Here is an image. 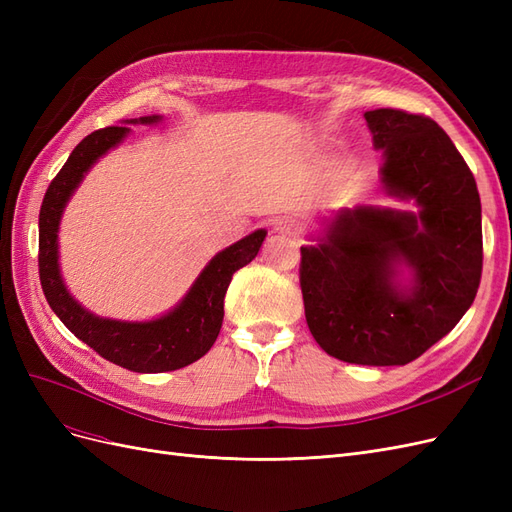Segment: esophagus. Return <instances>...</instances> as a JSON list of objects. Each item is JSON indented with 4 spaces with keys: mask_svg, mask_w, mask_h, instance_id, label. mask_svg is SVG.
<instances>
[{
    "mask_svg": "<svg viewBox=\"0 0 512 512\" xmlns=\"http://www.w3.org/2000/svg\"><path fill=\"white\" fill-rule=\"evenodd\" d=\"M275 230L284 237H299L301 235V222L294 218H280L275 222Z\"/></svg>",
    "mask_w": 512,
    "mask_h": 512,
    "instance_id": "obj_1",
    "label": "esophagus"
}]
</instances>
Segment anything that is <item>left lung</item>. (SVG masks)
Returning <instances> with one entry per match:
<instances>
[{"instance_id":"1","label":"left lung","mask_w":512,"mask_h":512,"mask_svg":"<svg viewBox=\"0 0 512 512\" xmlns=\"http://www.w3.org/2000/svg\"><path fill=\"white\" fill-rule=\"evenodd\" d=\"M382 149V188L418 211L342 209L318 245L301 247L305 320L318 346L354 365H406L455 329L483 271L480 196L436 121L367 111ZM411 269L400 282V265Z\"/></svg>"}]
</instances>
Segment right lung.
Wrapping results in <instances>:
<instances>
[{"label":"right lung","mask_w":512,"mask_h":512,"mask_svg":"<svg viewBox=\"0 0 512 512\" xmlns=\"http://www.w3.org/2000/svg\"><path fill=\"white\" fill-rule=\"evenodd\" d=\"M162 117L151 115L130 119L126 123H158ZM130 128L111 126L91 132L74 147L68 162L51 181L40 207V284L51 309L66 327L94 348L106 361L126 367L138 374H162L175 371L205 356L220 335L224 320V297L232 273L250 265L256 258L267 230H256L241 241L232 243L215 254L209 265L196 277V282L168 314L147 322H126L100 318L87 312L81 303L72 299L59 273L57 232L61 213L70 196L106 151L117 147Z\"/></svg>","instance_id":"right-lung-1"}]
</instances>
